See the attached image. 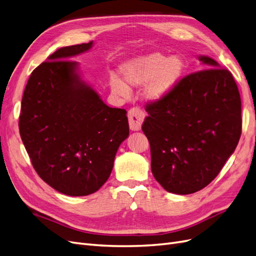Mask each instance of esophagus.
Listing matches in <instances>:
<instances>
[{
	"label": "esophagus",
	"instance_id": "esophagus-1",
	"mask_svg": "<svg viewBox=\"0 0 256 256\" xmlns=\"http://www.w3.org/2000/svg\"><path fill=\"white\" fill-rule=\"evenodd\" d=\"M128 118L130 129L132 131H138L141 129L144 120V113L140 108H131L128 111Z\"/></svg>",
	"mask_w": 256,
	"mask_h": 256
}]
</instances>
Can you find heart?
Segmentation results:
<instances>
[{"label":"heart","mask_w":256,"mask_h":256,"mask_svg":"<svg viewBox=\"0 0 256 256\" xmlns=\"http://www.w3.org/2000/svg\"><path fill=\"white\" fill-rule=\"evenodd\" d=\"M184 60L177 56L168 58L160 53H152L131 60L120 68L124 82L118 78H110V88L114 94L127 97L129 88L145 84L144 97L152 102L164 99L182 78Z\"/></svg>","instance_id":"obj_1"}]
</instances>
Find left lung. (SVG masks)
I'll return each mask as SVG.
<instances>
[{
  "mask_svg": "<svg viewBox=\"0 0 256 256\" xmlns=\"http://www.w3.org/2000/svg\"><path fill=\"white\" fill-rule=\"evenodd\" d=\"M198 60L208 69L184 76L164 99L146 104L142 126L152 175L175 194L210 184L242 134V100L233 76L212 58Z\"/></svg>",
  "mask_w": 256,
  "mask_h": 256,
  "instance_id": "1",
  "label": "left lung"
}]
</instances>
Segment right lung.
<instances>
[{"label":"right lung","mask_w":256,"mask_h":256,"mask_svg":"<svg viewBox=\"0 0 256 256\" xmlns=\"http://www.w3.org/2000/svg\"><path fill=\"white\" fill-rule=\"evenodd\" d=\"M92 42L56 50L33 72L23 92L19 130L37 174L70 196L92 194L109 178L129 136L127 112L108 106L69 58Z\"/></svg>","instance_id":"obj_1"}]
</instances>
